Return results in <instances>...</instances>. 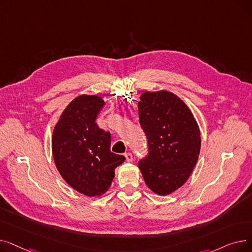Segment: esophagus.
I'll return each instance as SVG.
<instances>
[{
	"label": "esophagus",
	"mask_w": 252,
	"mask_h": 252,
	"mask_svg": "<svg viewBox=\"0 0 252 252\" xmlns=\"http://www.w3.org/2000/svg\"><path fill=\"white\" fill-rule=\"evenodd\" d=\"M125 157H126V160L127 162L133 161V155H131V153H126V154H125Z\"/></svg>",
	"instance_id": "obj_1"
}]
</instances>
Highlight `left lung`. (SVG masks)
Here are the masks:
<instances>
[{
    "mask_svg": "<svg viewBox=\"0 0 252 252\" xmlns=\"http://www.w3.org/2000/svg\"><path fill=\"white\" fill-rule=\"evenodd\" d=\"M139 119L149 153L139 162L147 187L159 196L176 192L190 178L200 153V128L188 106L174 93L144 92Z\"/></svg>",
    "mask_w": 252,
    "mask_h": 252,
    "instance_id": "obj_1",
    "label": "left lung"
}]
</instances>
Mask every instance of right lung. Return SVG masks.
Segmentation results:
<instances>
[{
  "label": "right lung",
  "mask_w": 252,
  "mask_h": 252,
  "mask_svg": "<svg viewBox=\"0 0 252 252\" xmlns=\"http://www.w3.org/2000/svg\"><path fill=\"white\" fill-rule=\"evenodd\" d=\"M104 105L98 95L77 96L61 113L52 135V154L60 176L88 197L107 192L115 168L126 160L110 151L109 131L95 122Z\"/></svg>",
  "instance_id": "obj_1"
}]
</instances>
